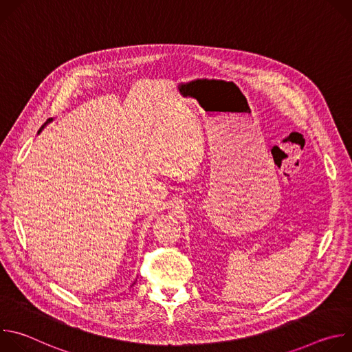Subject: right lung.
<instances>
[{
    "mask_svg": "<svg viewBox=\"0 0 352 352\" xmlns=\"http://www.w3.org/2000/svg\"><path fill=\"white\" fill-rule=\"evenodd\" d=\"M52 121H53V120H47V122H45V124H44V125H43V126H41V128H40V131H38V133H40V132H41V131H43V129H44V126H45V125H47V124H48V122H52ZM132 285H133V284H132Z\"/></svg>",
    "mask_w": 352,
    "mask_h": 352,
    "instance_id": "1",
    "label": "right lung"
}]
</instances>
